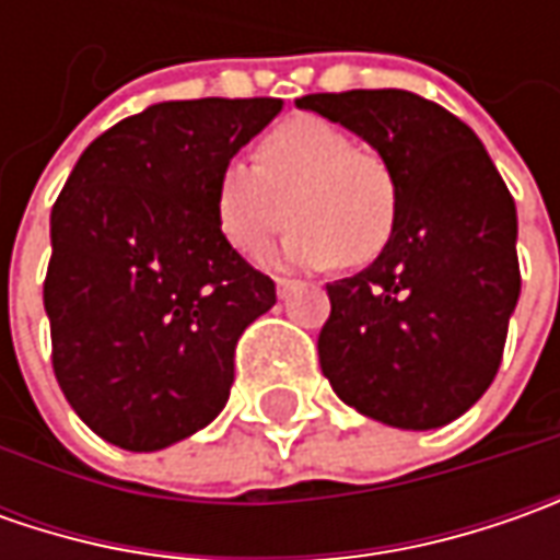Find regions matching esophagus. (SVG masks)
Wrapping results in <instances>:
<instances>
[{"label":"esophagus","instance_id":"esophagus-1","mask_svg":"<svg viewBox=\"0 0 560 560\" xmlns=\"http://www.w3.org/2000/svg\"><path fill=\"white\" fill-rule=\"evenodd\" d=\"M295 290V280H287V277H277V295L280 299H287L290 292Z\"/></svg>","mask_w":560,"mask_h":560}]
</instances>
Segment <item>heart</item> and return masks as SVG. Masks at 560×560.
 <instances>
[{"label": "heart", "mask_w": 560, "mask_h": 560, "mask_svg": "<svg viewBox=\"0 0 560 560\" xmlns=\"http://www.w3.org/2000/svg\"><path fill=\"white\" fill-rule=\"evenodd\" d=\"M214 221L233 252L255 258L295 221L277 265L364 268L393 243L396 174L334 120L299 115L255 149V167L226 162L214 180Z\"/></svg>", "instance_id": "heart-1"}]
</instances>
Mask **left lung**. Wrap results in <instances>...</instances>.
<instances>
[{"mask_svg": "<svg viewBox=\"0 0 560 560\" xmlns=\"http://www.w3.org/2000/svg\"><path fill=\"white\" fill-rule=\"evenodd\" d=\"M371 142L398 184L393 243L327 287L320 371L346 405L433 430L483 396L521 295L517 211L477 133L408 90L295 98Z\"/></svg>", "mask_w": 560, "mask_h": 560, "instance_id": "8db88e82", "label": "left lung"}]
</instances>
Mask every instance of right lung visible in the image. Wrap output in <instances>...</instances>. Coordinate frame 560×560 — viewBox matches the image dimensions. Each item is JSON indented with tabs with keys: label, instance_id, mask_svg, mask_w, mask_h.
Instances as JSON below:
<instances>
[{
	"label": "right lung",
	"instance_id": "1",
	"mask_svg": "<svg viewBox=\"0 0 560 560\" xmlns=\"http://www.w3.org/2000/svg\"><path fill=\"white\" fill-rule=\"evenodd\" d=\"M280 108L149 105L90 142L55 199L43 283L55 380L105 442L159 452L226 405L236 342L277 290L224 243L214 180Z\"/></svg>",
	"mask_w": 560,
	"mask_h": 560
}]
</instances>
